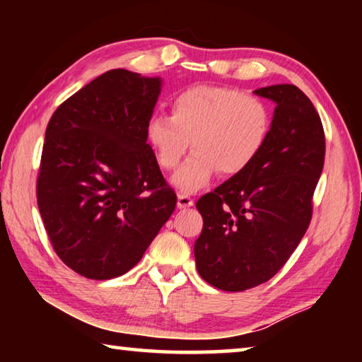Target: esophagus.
<instances>
[{
  "label": "esophagus",
  "instance_id": "34e87169",
  "mask_svg": "<svg viewBox=\"0 0 362 362\" xmlns=\"http://www.w3.org/2000/svg\"><path fill=\"white\" fill-rule=\"evenodd\" d=\"M193 204H194V201L189 198L188 194L177 196V207H179V209H187V207H192Z\"/></svg>",
  "mask_w": 362,
  "mask_h": 362
}]
</instances>
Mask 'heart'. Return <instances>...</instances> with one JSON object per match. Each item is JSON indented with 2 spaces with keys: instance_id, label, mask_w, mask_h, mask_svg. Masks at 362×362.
I'll use <instances>...</instances> for the list:
<instances>
[{
  "instance_id": "heart-1",
  "label": "heart",
  "mask_w": 362,
  "mask_h": 362,
  "mask_svg": "<svg viewBox=\"0 0 362 362\" xmlns=\"http://www.w3.org/2000/svg\"><path fill=\"white\" fill-rule=\"evenodd\" d=\"M272 127V110L260 97L201 84L174 95L170 118L151 116L146 140L159 166L168 170L179 166L192 140L193 155L170 179L179 192L189 194L204 188L218 170L238 175L252 166Z\"/></svg>"
}]
</instances>
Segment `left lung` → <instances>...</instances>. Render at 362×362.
<instances>
[{
    "label": "left lung",
    "instance_id": "8db88e82",
    "mask_svg": "<svg viewBox=\"0 0 362 362\" xmlns=\"http://www.w3.org/2000/svg\"><path fill=\"white\" fill-rule=\"evenodd\" d=\"M274 105L267 146L244 173L196 203L203 231L194 243L199 276L241 292L267 283L302 241L311 220L326 140L313 103L293 84L254 90Z\"/></svg>",
    "mask_w": 362,
    "mask_h": 362
}]
</instances>
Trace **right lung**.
Returning a JSON list of instances; mask_svg holds the SVG:
<instances>
[{
    "instance_id": "obj_1",
    "label": "right lung",
    "mask_w": 362,
    "mask_h": 362,
    "mask_svg": "<svg viewBox=\"0 0 362 362\" xmlns=\"http://www.w3.org/2000/svg\"><path fill=\"white\" fill-rule=\"evenodd\" d=\"M163 79L110 70L66 99L49 121L36 196L52 247L89 279H112L142 259L173 216L146 122Z\"/></svg>"
}]
</instances>
